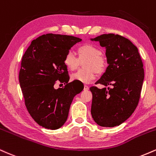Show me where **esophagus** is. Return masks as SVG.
I'll return each instance as SVG.
<instances>
[{"mask_svg":"<svg viewBox=\"0 0 156 156\" xmlns=\"http://www.w3.org/2000/svg\"><path fill=\"white\" fill-rule=\"evenodd\" d=\"M89 89V87H88V86H87V85H85V86H84V90H88Z\"/></svg>","mask_w":156,"mask_h":156,"instance_id":"esophagus-1","label":"esophagus"}]
</instances>
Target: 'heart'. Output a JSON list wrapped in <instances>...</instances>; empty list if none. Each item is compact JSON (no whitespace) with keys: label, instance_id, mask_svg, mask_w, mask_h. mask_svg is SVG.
Here are the masks:
<instances>
[{"label":"heart","instance_id":"b5f03b06","mask_svg":"<svg viewBox=\"0 0 156 156\" xmlns=\"http://www.w3.org/2000/svg\"><path fill=\"white\" fill-rule=\"evenodd\" d=\"M78 58L71 52L66 53L63 58V63L69 71L76 70L80 65V61H83L85 69L78 71L71 76L73 81L82 83H90L96 77L97 73L101 74L106 69V60L102 56V51L96 46L85 44L76 49Z\"/></svg>","mask_w":156,"mask_h":156}]
</instances>
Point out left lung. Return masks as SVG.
Returning <instances> with one entry per match:
<instances>
[{
  "label": "left lung",
  "mask_w": 156,
  "mask_h": 156,
  "mask_svg": "<svg viewBox=\"0 0 156 156\" xmlns=\"http://www.w3.org/2000/svg\"><path fill=\"white\" fill-rule=\"evenodd\" d=\"M92 41L106 48L109 64L96 82L110 87H91V115L98 125L115 127L125 122L138 105L144 77L138 49L130 40L118 34H103Z\"/></svg>",
  "instance_id": "8db88e82"
}]
</instances>
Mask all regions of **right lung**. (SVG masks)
I'll use <instances>...</instances> for the list:
<instances>
[{
  "label": "right lung",
  "instance_id": "right-lung-1",
  "mask_svg": "<svg viewBox=\"0 0 156 156\" xmlns=\"http://www.w3.org/2000/svg\"><path fill=\"white\" fill-rule=\"evenodd\" d=\"M80 38L47 34L33 40L22 58L19 81L29 114L39 126L55 130L65 123L76 87L63 63L66 53ZM57 81L65 85L55 89Z\"/></svg>",
  "mask_w": 156,
  "mask_h": 156
}]
</instances>
